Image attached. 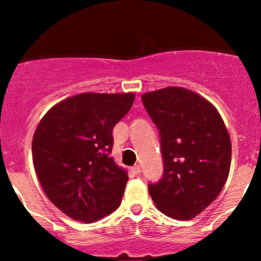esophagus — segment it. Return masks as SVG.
Instances as JSON below:
<instances>
[{"instance_id":"esophagus-1","label":"esophagus","mask_w":261,"mask_h":261,"mask_svg":"<svg viewBox=\"0 0 261 261\" xmlns=\"http://www.w3.org/2000/svg\"><path fill=\"white\" fill-rule=\"evenodd\" d=\"M131 172L134 173V174H140L141 173V167L139 164H136V166H134L133 168H131Z\"/></svg>"}]
</instances>
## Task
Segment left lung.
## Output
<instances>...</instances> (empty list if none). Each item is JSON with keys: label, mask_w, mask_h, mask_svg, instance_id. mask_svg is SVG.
<instances>
[{"label": "left lung", "mask_w": 261, "mask_h": 261, "mask_svg": "<svg viewBox=\"0 0 261 261\" xmlns=\"http://www.w3.org/2000/svg\"><path fill=\"white\" fill-rule=\"evenodd\" d=\"M142 103L160 130L164 170L148 184L161 212L190 220L218 196L228 178L232 145L217 109L181 87L145 93Z\"/></svg>", "instance_id": "left-lung-1"}]
</instances>
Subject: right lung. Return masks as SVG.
<instances>
[{"mask_svg":"<svg viewBox=\"0 0 261 261\" xmlns=\"http://www.w3.org/2000/svg\"><path fill=\"white\" fill-rule=\"evenodd\" d=\"M134 93H81L54 106L33 136V163L49 200L72 220L91 223L120 205L127 173L112 154L113 128Z\"/></svg>","mask_w":261,"mask_h":261,"instance_id":"add662e5","label":"right lung"}]
</instances>
